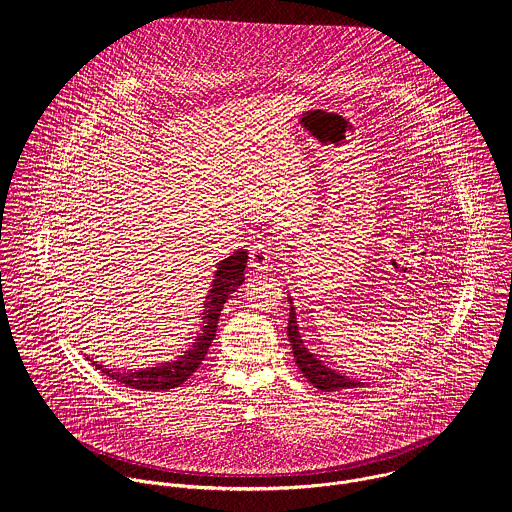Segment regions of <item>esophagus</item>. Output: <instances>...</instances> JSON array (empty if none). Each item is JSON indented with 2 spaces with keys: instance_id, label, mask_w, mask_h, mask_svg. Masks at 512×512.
<instances>
[{
  "instance_id": "1",
  "label": "esophagus",
  "mask_w": 512,
  "mask_h": 512,
  "mask_svg": "<svg viewBox=\"0 0 512 512\" xmlns=\"http://www.w3.org/2000/svg\"><path fill=\"white\" fill-rule=\"evenodd\" d=\"M272 260V248L266 244H252L250 246V266L254 270H268V264Z\"/></svg>"
}]
</instances>
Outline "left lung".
<instances>
[{
    "label": "left lung",
    "mask_w": 512,
    "mask_h": 512,
    "mask_svg": "<svg viewBox=\"0 0 512 512\" xmlns=\"http://www.w3.org/2000/svg\"><path fill=\"white\" fill-rule=\"evenodd\" d=\"M290 301V321H288V339L292 343L293 359L295 365L303 372V376L321 392H339V390H351V388H363L368 382H361L359 378H349L341 374L335 368H329L323 361L317 359L305 345L299 335L297 315L293 307L292 295H288Z\"/></svg>",
    "instance_id": "8db88e82"
}]
</instances>
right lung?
Segmentation results:
<instances>
[{"label":"right lung","mask_w":512,"mask_h":512,"mask_svg":"<svg viewBox=\"0 0 512 512\" xmlns=\"http://www.w3.org/2000/svg\"><path fill=\"white\" fill-rule=\"evenodd\" d=\"M248 262V252L238 248L232 252V256L220 260L215 272V280L211 282V290L205 297L203 303V313H201V331L193 339L191 347L179 355L175 361H167L161 365L147 366V368H138V370H114V368H104V365L94 363L98 370L114 378L116 382L136 388V390H149V392H159V390H169L181 386L197 368L205 361L207 351L217 335V323H219L220 311L226 303V299L236 292L242 282H244V270Z\"/></svg>","instance_id":"1"}]
</instances>
